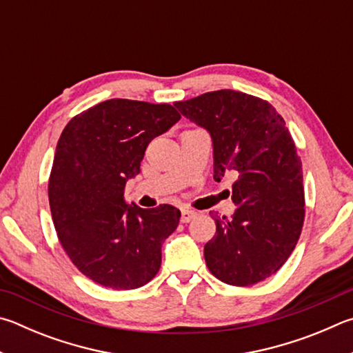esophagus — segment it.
<instances>
[{
  "instance_id": "esophagus-1",
  "label": "esophagus",
  "mask_w": 353,
  "mask_h": 353,
  "mask_svg": "<svg viewBox=\"0 0 353 353\" xmlns=\"http://www.w3.org/2000/svg\"><path fill=\"white\" fill-rule=\"evenodd\" d=\"M196 211H193V210H188V208H183L182 210V214H181V222H183V223H187V222H190V221H193L194 217H196Z\"/></svg>"
}]
</instances>
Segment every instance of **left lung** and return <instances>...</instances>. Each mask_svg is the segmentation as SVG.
<instances>
[{
	"instance_id": "1",
	"label": "left lung",
	"mask_w": 353,
	"mask_h": 353,
	"mask_svg": "<svg viewBox=\"0 0 353 353\" xmlns=\"http://www.w3.org/2000/svg\"><path fill=\"white\" fill-rule=\"evenodd\" d=\"M174 106L210 132L214 181L236 176L238 208L230 219L213 217L216 234L203 248L208 270L238 287L270 278L294 250L305 214L303 163L284 119L268 101L232 89Z\"/></svg>"
}]
</instances>
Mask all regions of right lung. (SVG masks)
<instances>
[{
    "instance_id": "add662e5",
    "label": "right lung",
    "mask_w": 353,
    "mask_h": 353,
    "mask_svg": "<svg viewBox=\"0 0 353 353\" xmlns=\"http://www.w3.org/2000/svg\"><path fill=\"white\" fill-rule=\"evenodd\" d=\"M181 120L168 103L111 99L69 121L49 177V205L61 247L86 278L132 290L156 276L162 243L181 211L125 202V185L140 172L146 146Z\"/></svg>"
}]
</instances>
